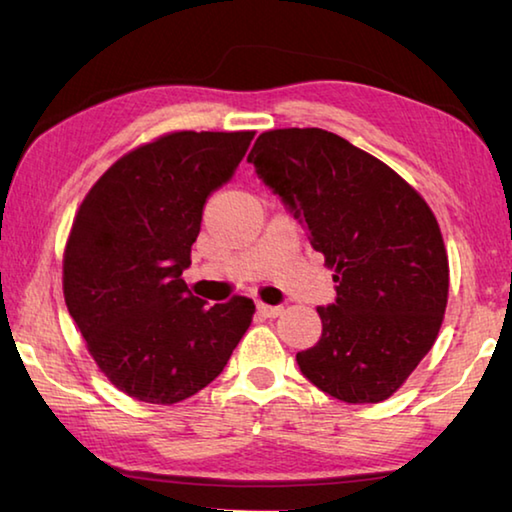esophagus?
Returning <instances> with one entry per match:
<instances>
[{
    "mask_svg": "<svg viewBox=\"0 0 512 512\" xmlns=\"http://www.w3.org/2000/svg\"><path fill=\"white\" fill-rule=\"evenodd\" d=\"M257 311L262 314L264 318H277L282 314V307L280 305H264V302H257Z\"/></svg>",
    "mask_w": 512,
    "mask_h": 512,
    "instance_id": "esophagus-1",
    "label": "esophagus"
}]
</instances>
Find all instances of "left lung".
<instances>
[{
    "label": "left lung",
    "instance_id": "obj_1",
    "mask_svg": "<svg viewBox=\"0 0 512 512\" xmlns=\"http://www.w3.org/2000/svg\"><path fill=\"white\" fill-rule=\"evenodd\" d=\"M248 162L336 271L300 372L341 402L386 400L443 325L449 264L436 216L391 167L323 128L262 133Z\"/></svg>",
    "mask_w": 512,
    "mask_h": 512
}]
</instances>
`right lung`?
<instances>
[{
    "instance_id": "1",
    "label": "right lung",
    "mask_w": 512,
    "mask_h": 512,
    "mask_svg": "<svg viewBox=\"0 0 512 512\" xmlns=\"http://www.w3.org/2000/svg\"><path fill=\"white\" fill-rule=\"evenodd\" d=\"M253 131L162 135L119 158L83 198L63 259L69 316L103 375L151 404L183 402L221 375L253 300L205 307L183 271L212 192Z\"/></svg>"
}]
</instances>
